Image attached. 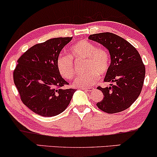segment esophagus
<instances>
[{"instance_id": "34e87169", "label": "esophagus", "mask_w": 157, "mask_h": 157, "mask_svg": "<svg viewBox=\"0 0 157 157\" xmlns=\"http://www.w3.org/2000/svg\"><path fill=\"white\" fill-rule=\"evenodd\" d=\"M82 90L84 91H88V92H92V91L94 90V88L91 87V88H82Z\"/></svg>"}]
</instances>
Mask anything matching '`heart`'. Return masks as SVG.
<instances>
[{"instance_id":"1","label":"heart","mask_w":157,"mask_h":157,"mask_svg":"<svg viewBox=\"0 0 157 157\" xmlns=\"http://www.w3.org/2000/svg\"><path fill=\"white\" fill-rule=\"evenodd\" d=\"M69 55H60L56 59V68L60 75L66 80H71L75 74L72 58L86 59L84 71L75 79L74 84L78 87H88L98 82L99 75H106L110 66L109 53L104 48H98L89 41L80 40L70 48Z\"/></svg>"}]
</instances>
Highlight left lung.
I'll list each match as a JSON object with an SVG mask.
<instances>
[{"label":"left lung","mask_w":157,"mask_h":157,"mask_svg":"<svg viewBox=\"0 0 157 157\" xmlns=\"http://www.w3.org/2000/svg\"><path fill=\"white\" fill-rule=\"evenodd\" d=\"M107 48L111 63L104 82H115L111 86L98 87L104 98L97 106L106 113H116L128 109L142 92L145 67L140 54L130 43L112 33H101L89 36Z\"/></svg>","instance_id":"left-lung-1"}]
</instances>
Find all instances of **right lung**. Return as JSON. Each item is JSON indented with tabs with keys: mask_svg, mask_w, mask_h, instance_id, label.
I'll list each match as a JSON object with an SVG mask.
<instances>
[{
	"mask_svg": "<svg viewBox=\"0 0 157 157\" xmlns=\"http://www.w3.org/2000/svg\"><path fill=\"white\" fill-rule=\"evenodd\" d=\"M72 37L48 39L29 48L18 59L13 71L21 100L33 113L44 117L60 114L69 105L75 92L56 68L60 51Z\"/></svg>",
	"mask_w": 157,
	"mask_h": 157,
	"instance_id": "add662e5",
	"label": "right lung"
}]
</instances>
